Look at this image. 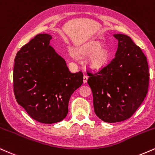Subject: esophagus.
Returning a JSON list of instances; mask_svg holds the SVG:
<instances>
[{
	"mask_svg": "<svg viewBox=\"0 0 155 155\" xmlns=\"http://www.w3.org/2000/svg\"><path fill=\"white\" fill-rule=\"evenodd\" d=\"M88 75H87V74H84V76H83V83H86L87 81H88Z\"/></svg>",
	"mask_w": 155,
	"mask_h": 155,
	"instance_id": "esophagus-1",
	"label": "esophagus"
}]
</instances>
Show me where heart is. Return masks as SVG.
Instances as JSON below:
<instances>
[{"label": "heart", "mask_w": 155, "mask_h": 155, "mask_svg": "<svg viewBox=\"0 0 155 155\" xmlns=\"http://www.w3.org/2000/svg\"><path fill=\"white\" fill-rule=\"evenodd\" d=\"M77 53L82 56L90 55L88 61L94 69H100L104 66L109 57L107 49L101 47V44L98 42H91L82 45L78 48Z\"/></svg>", "instance_id": "1"}]
</instances>
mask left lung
I'll return each mask as SVG.
<instances>
[{
  "instance_id": "1",
  "label": "left lung",
  "mask_w": 155,
  "mask_h": 155,
  "mask_svg": "<svg viewBox=\"0 0 155 155\" xmlns=\"http://www.w3.org/2000/svg\"><path fill=\"white\" fill-rule=\"evenodd\" d=\"M114 36L118 41L114 59L97 72L88 74L94 112L107 123L131 117L146 97L150 80L147 57L141 49L128 35Z\"/></svg>"
}]
</instances>
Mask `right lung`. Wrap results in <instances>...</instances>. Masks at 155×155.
Masks as SVG:
<instances>
[{"mask_svg": "<svg viewBox=\"0 0 155 155\" xmlns=\"http://www.w3.org/2000/svg\"><path fill=\"white\" fill-rule=\"evenodd\" d=\"M51 36L38 34L21 47L14 59L16 100L40 123H57L68 113L70 96L83 84L82 71L72 73L65 60L49 45Z\"/></svg>", "mask_w": 155, "mask_h": 155, "instance_id": "1", "label": "right lung"}]
</instances>
